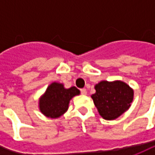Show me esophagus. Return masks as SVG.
<instances>
[{
  "label": "esophagus",
  "instance_id": "34e87169",
  "mask_svg": "<svg viewBox=\"0 0 155 155\" xmlns=\"http://www.w3.org/2000/svg\"><path fill=\"white\" fill-rule=\"evenodd\" d=\"M80 91H81V94H82V95H86L87 94L86 89H84H84H81Z\"/></svg>",
  "mask_w": 155,
  "mask_h": 155
}]
</instances>
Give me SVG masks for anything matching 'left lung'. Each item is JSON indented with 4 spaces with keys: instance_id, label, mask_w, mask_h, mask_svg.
<instances>
[{
    "instance_id": "1",
    "label": "left lung",
    "mask_w": 155,
    "mask_h": 155,
    "mask_svg": "<svg viewBox=\"0 0 155 155\" xmlns=\"http://www.w3.org/2000/svg\"><path fill=\"white\" fill-rule=\"evenodd\" d=\"M91 97L100 116L105 120H114L130 107L134 91L122 81H102L96 86Z\"/></svg>"
}]
</instances>
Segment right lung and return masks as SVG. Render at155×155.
Here are the masks:
<instances>
[{"instance_id": "obj_1", "label": "right lung", "mask_w": 155, "mask_h": 155, "mask_svg": "<svg viewBox=\"0 0 155 155\" xmlns=\"http://www.w3.org/2000/svg\"><path fill=\"white\" fill-rule=\"evenodd\" d=\"M79 93L76 87L64 89L62 84L52 83L39 99V110L47 117H59L68 110L70 100Z\"/></svg>"}]
</instances>
